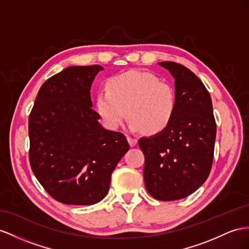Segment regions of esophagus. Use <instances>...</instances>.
I'll return each mask as SVG.
<instances>
[{
    "mask_svg": "<svg viewBox=\"0 0 249 249\" xmlns=\"http://www.w3.org/2000/svg\"><path fill=\"white\" fill-rule=\"evenodd\" d=\"M127 140H128V143H129V145L131 146V147H133V146H136L137 143H138V140L136 138L131 137V136L127 137Z\"/></svg>",
    "mask_w": 249,
    "mask_h": 249,
    "instance_id": "obj_1",
    "label": "esophagus"
}]
</instances>
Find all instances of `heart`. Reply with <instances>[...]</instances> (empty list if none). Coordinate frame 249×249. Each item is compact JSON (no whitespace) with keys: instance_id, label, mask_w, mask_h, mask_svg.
Listing matches in <instances>:
<instances>
[{"instance_id":"b5f03b06","label":"heart","mask_w":249,"mask_h":249,"mask_svg":"<svg viewBox=\"0 0 249 249\" xmlns=\"http://www.w3.org/2000/svg\"><path fill=\"white\" fill-rule=\"evenodd\" d=\"M95 106L107 128H119L128 112L131 130L155 135L173 121L177 98L173 86L157 75L130 70L107 82L106 90L97 95Z\"/></svg>"}]
</instances>
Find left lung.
I'll return each instance as SVG.
<instances>
[{"label": "left lung", "mask_w": 249, "mask_h": 249, "mask_svg": "<svg viewBox=\"0 0 249 249\" xmlns=\"http://www.w3.org/2000/svg\"><path fill=\"white\" fill-rule=\"evenodd\" d=\"M175 79L177 108L166 129L139 140L145 157L144 182L160 201L183 199L206 181L212 169L216 126L210 94L179 63L160 62Z\"/></svg>", "instance_id": "1"}]
</instances>
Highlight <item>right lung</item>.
Wrapping results in <instances>:
<instances>
[{"mask_svg":"<svg viewBox=\"0 0 249 249\" xmlns=\"http://www.w3.org/2000/svg\"><path fill=\"white\" fill-rule=\"evenodd\" d=\"M103 67L70 66L41 86L29 114V162L54 200L92 205L104 199L112 171L129 149L122 132L105 129L90 88Z\"/></svg>","mask_w":249,"mask_h":249,"instance_id":"1","label":"right lung"}]
</instances>
